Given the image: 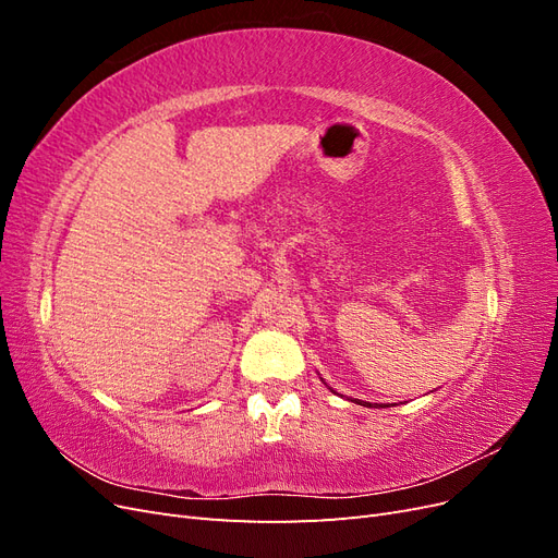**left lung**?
I'll return each instance as SVG.
<instances>
[{"label": "left lung", "mask_w": 558, "mask_h": 558, "mask_svg": "<svg viewBox=\"0 0 558 558\" xmlns=\"http://www.w3.org/2000/svg\"><path fill=\"white\" fill-rule=\"evenodd\" d=\"M328 388H330V386H328ZM330 391H332V393H337L335 388H330ZM351 402H359V404H363V408H388V404H379V402H375V404H373V402H365V400H351Z\"/></svg>", "instance_id": "obj_1"}]
</instances>
